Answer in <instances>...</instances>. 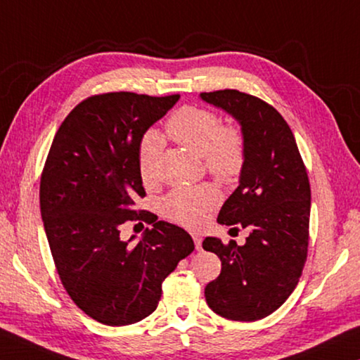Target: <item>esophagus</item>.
Here are the masks:
<instances>
[{
  "label": "esophagus",
  "instance_id": "34e87169",
  "mask_svg": "<svg viewBox=\"0 0 360 360\" xmlns=\"http://www.w3.org/2000/svg\"><path fill=\"white\" fill-rule=\"evenodd\" d=\"M192 238H193V243H195V248H197V249H202V241H203L202 235H198V233H192Z\"/></svg>",
  "mask_w": 360,
  "mask_h": 360
}]
</instances>
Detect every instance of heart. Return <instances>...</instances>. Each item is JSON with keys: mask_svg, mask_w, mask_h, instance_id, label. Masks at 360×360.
Here are the masks:
<instances>
[{"mask_svg": "<svg viewBox=\"0 0 360 360\" xmlns=\"http://www.w3.org/2000/svg\"><path fill=\"white\" fill-rule=\"evenodd\" d=\"M168 135L193 154L202 155L205 167L221 181H231L245 165V139L236 129L222 127L216 112L210 109L186 106L176 111L167 124ZM158 136L149 135L139 154V176L149 184L155 179L154 152ZM217 202L216 188L210 184L176 187L162 200V211L173 221L198 225Z\"/></svg>", "mask_w": 360, "mask_h": 360, "instance_id": "heart-1", "label": "heart"}]
</instances>
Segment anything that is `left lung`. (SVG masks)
Wrapping results in <instances>:
<instances>
[{
  "label": "left lung",
  "instance_id": "obj_1",
  "mask_svg": "<svg viewBox=\"0 0 360 360\" xmlns=\"http://www.w3.org/2000/svg\"><path fill=\"white\" fill-rule=\"evenodd\" d=\"M200 98L238 122L245 139L240 184L225 200L217 222L251 229L243 246L205 238V251L222 262L205 297L222 318L257 321L276 311L302 276L311 210L307 168L288 122L268 103L229 89Z\"/></svg>",
  "mask_w": 360,
  "mask_h": 360
}]
</instances>
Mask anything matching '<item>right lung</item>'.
<instances>
[{
    "instance_id": "add662e5",
    "label": "right lung",
    "mask_w": 360,
    "mask_h": 360,
    "mask_svg": "<svg viewBox=\"0 0 360 360\" xmlns=\"http://www.w3.org/2000/svg\"><path fill=\"white\" fill-rule=\"evenodd\" d=\"M179 95H95L60 125L41 176L46 236L63 288L79 308L106 326H129L154 313L162 283L195 246L184 229L133 210L144 197L139 148L149 127ZM127 220L153 224L133 243Z\"/></svg>"
}]
</instances>
